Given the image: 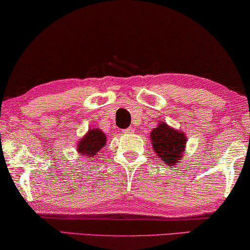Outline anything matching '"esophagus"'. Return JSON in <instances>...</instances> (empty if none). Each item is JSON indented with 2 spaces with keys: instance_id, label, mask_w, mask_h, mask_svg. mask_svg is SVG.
Here are the masks:
<instances>
[{
  "instance_id": "esophagus-1",
  "label": "esophagus",
  "mask_w": 250,
  "mask_h": 250,
  "mask_svg": "<svg viewBox=\"0 0 250 250\" xmlns=\"http://www.w3.org/2000/svg\"><path fill=\"white\" fill-rule=\"evenodd\" d=\"M125 133H133L135 132V130H133V128H126V129H124L122 130Z\"/></svg>"
}]
</instances>
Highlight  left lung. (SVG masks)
Wrapping results in <instances>:
<instances>
[{
  "instance_id": "left-lung-1",
  "label": "left lung",
  "mask_w": 250,
  "mask_h": 250,
  "mask_svg": "<svg viewBox=\"0 0 250 250\" xmlns=\"http://www.w3.org/2000/svg\"><path fill=\"white\" fill-rule=\"evenodd\" d=\"M152 148L167 166L177 165L183 157L186 138L183 132L169 128L162 122L150 133Z\"/></svg>"
}]
</instances>
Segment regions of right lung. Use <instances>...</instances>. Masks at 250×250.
<instances>
[{
    "instance_id": "1",
    "label": "right lung",
    "mask_w": 250,
    "mask_h": 250,
    "mask_svg": "<svg viewBox=\"0 0 250 250\" xmlns=\"http://www.w3.org/2000/svg\"><path fill=\"white\" fill-rule=\"evenodd\" d=\"M106 143L105 133L99 129H91L77 144V151L86 158L94 157Z\"/></svg>"
}]
</instances>
